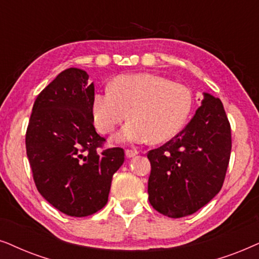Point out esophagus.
Wrapping results in <instances>:
<instances>
[{
  "mask_svg": "<svg viewBox=\"0 0 259 259\" xmlns=\"http://www.w3.org/2000/svg\"><path fill=\"white\" fill-rule=\"evenodd\" d=\"M137 154H139V150H136V149H126V150H125L126 157H129V158L136 156Z\"/></svg>",
  "mask_w": 259,
  "mask_h": 259,
  "instance_id": "34e87169",
  "label": "esophagus"
}]
</instances>
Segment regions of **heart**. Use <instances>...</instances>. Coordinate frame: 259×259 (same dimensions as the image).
I'll return each mask as SVG.
<instances>
[{
	"instance_id": "1",
	"label": "heart",
	"mask_w": 259,
	"mask_h": 259,
	"mask_svg": "<svg viewBox=\"0 0 259 259\" xmlns=\"http://www.w3.org/2000/svg\"><path fill=\"white\" fill-rule=\"evenodd\" d=\"M192 106V94L185 85L154 74H129L95 95L94 117L103 134H111L129 112L130 122L115 136L116 142H163L182 129Z\"/></svg>"
}]
</instances>
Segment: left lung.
Masks as SVG:
<instances>
[{
	"instance_id": "obj_1",
	"label": "left lung",
	"mask_w": 259,
	"mask_h": 259,
	"mask_svg": "<svg viewBox=\"0 0 259 259\" xmlns=\"http://www.w3.org/2000/svg\"><path fill=\"white\" fill-rule=\"evenodd\" d=\"M231 148V125L223 103L205 94L185 129L148 151L150 205L170 218H182L204 207L223 187Z\"/></svg>"
}]
</instances>
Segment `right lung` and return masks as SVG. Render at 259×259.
Wrapping results in <instances>:
<instances>
[{
	"instance_id": "add662e5",
	"label": "right lung",
	"mask_w": 259,
	"mask_h": 259,
	"mask_svg": "<svg viewBox=\"0 0 259 259\" xmlns=\"http://www.w3.org/2000/svg\"><path fill=\"white\" fill-rule=\"evenodd\" d=\"M89 74L67 68L37 96L26 132V151L37 191L71 217H86L108 202L122 148L104 149L94 126L95 86Z\"/></svg>"
}]
</instances>
